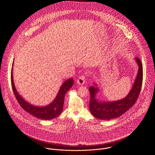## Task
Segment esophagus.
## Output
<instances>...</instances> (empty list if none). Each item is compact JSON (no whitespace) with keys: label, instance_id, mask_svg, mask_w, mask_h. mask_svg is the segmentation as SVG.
Instances as JSON below:
<instances>
[{"label":"esophagus","instance_id":"esophagus-1","mask_svg":"<svg viewBox=\"0 0 155 155\" xmlns=\"http://www.w3.org/2000/svg\"><path fill=\"white\" fill-rule=\"evenodd\" d=\"M85 80H86V77L84 75H82L81 76H80L79 78L77 80V83L80 85H82L85 82Z\"/></svg>","mask_w":155,"mask_h":155}]
</instances>
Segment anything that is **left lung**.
Here are the masks:
<instances>
[{
  "mask_svg": "<svg viewBox=\"0 0 155 155\" xmlns=\"http://www.w3.org/2000/svg\"><path fill=\"white\" fill-rule=\"evenodd\" d=\"M135 60L139 66L138 72L133 88L125 98L112 102H100L95 98L97 89L94 87L89 88L91 95L89 110L94 116L102 120L117 118L135 104L140 94L143 80L142 63L138 58H135Z\"/></svg>",
  "mask_w": 155,
  "mask_h": 155,
  "instance_id": "8db88e82",
  "label": "left lung"
}]
</instances>
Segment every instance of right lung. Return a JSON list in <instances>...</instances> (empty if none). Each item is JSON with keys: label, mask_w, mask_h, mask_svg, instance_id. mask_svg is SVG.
Segmentation results:
<instances>
[{"label": "right lung", "mask_w": 155, "mask_h": 155, "mask_svg": "<svg viewBox=\"0 0 155 155\" xmlns=\"http://www.w3.org/2000/svg\"><path fill=\"white\" fill-rule=\"evenodd\" d=\"M13 68V67H12ZM74 83L73 78H70L65 81L61 86L59 93L55 99L52 103L45 107H37L27 103L24 100L22 97L19 95L15 88L13 75H12V68L11 72V84L13 89L14 95L19 103L20 106L24 110L27 111L31 115L36 117L37 118L43 120H50L55 118L58 116L61 113L63 108L64 96L67 92L71 88Z\"/></svg>", "instance_id": "right-lung-1"}]
</instances>
